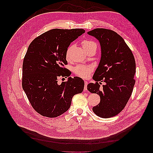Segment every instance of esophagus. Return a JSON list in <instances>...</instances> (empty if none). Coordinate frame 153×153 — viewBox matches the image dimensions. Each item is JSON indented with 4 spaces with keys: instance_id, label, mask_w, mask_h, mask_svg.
I'll return each mask as SVG.
<instances>
[{
    "instance_id": "1",
    "label": "esophagus",
    "mask_w": 153,
    "mask_h": 153,
    "mask_svg": "<svg viewBox=\"0 0 153 153\" xmlns=\"http://www.w3.org/2000/svg\"><path fill=\"white\" fill-rule=\"evenodd\" d=\"M87 85H88V82L87 81H85V88H84V90L86 91L87 90Z\"/></svg>"
}]
</instances>
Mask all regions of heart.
Here are the masks:
<instances>
[{"label":"heart","instance_id":"1","mask_svg":"<svg viewBox=\"0 0 153 153\" xmlns=\"http://www.w3.org/2000/svg\"><path fill=\"white\" fill-rule=\"evenodd\" d=\"M92 45H96V44L93 42L88 41V40H85L82 42V47L85 50ZM71 49V47H70L67 49V52H66V59L67 60H69L70 58ZM91 71H92V68L91 67L86 66V65H77V66H76L74 68V74L76 75L79 76V77L83 78L88 77L89 76V75L90 74Z\"/></svg>","mask_w":153,"mask_h":153}]
</instances>
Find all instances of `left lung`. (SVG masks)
<instances>
[{
  "mask_svg": "<svg viewBox=\"0 0 153 153\" xmlns=\"http://www.w3.org/2000/svg\"><path fill=\"white\" fill-rule=\"evenodd\" d=\"M88 35L96 38L101 47V59L87 89L100 97V103L93 107L99 117L108 118L120 113L131 95L135 84L136 63L131 50L120 35L105 28H95ZM99 83L105 82L102 88Z\"/></svg>",
  "mask_w": 153,
  "mask_h": 153,
  "instance_id": "8db88e82",
  "label": "left lung"
}]
</instances>
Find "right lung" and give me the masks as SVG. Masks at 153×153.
<instances>
[{
  "label": "right lung",
  "mask_w": 153,
  "mask_h": 153,
  "mask_svg": "<svg viewBox=\"0 0 153 153\" xmlns=\"http://www.w3.org/2000/svg\"><path fill=\"white\" fill-rule=\"evenodd\" d=\"M85 32L82 28H54L35 39L28 46L23 62L22 88L34 110L43 116L57 117L70 107L72 98L84 88V81L68 77L58 83L60 76L71 75L63 68L70 43Z\"/></svg>",
  "instance_id": "add662e5"
}]
</instances>
